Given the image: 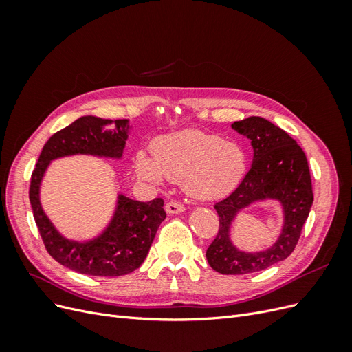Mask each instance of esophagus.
Returning <instances> with one entry per match:
<instances>
[{
    "instance_id": "1",
    "label": "esophagus",
    "mask_w": 352,
    "mask_h": 352,
    "mask_svg": "<svg viewBox=\"0 0 352 352\" xmlns=\"http://www.w3.org/2000/svg\"><path fill=\"white\" fill-rule=\"evenodd\" d=\"M166 211L168 214H179V212L185 211V206L179 201H168L166 204Z\"/></svg>"
}]
</instances>
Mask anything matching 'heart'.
<instances>
[{
	"label": "heart",
	"instance_id": "obj_1",
	"mask_svg": "<svg viewBox=\"0 0 352 352\" xmlns=\"http://www.w3.org/2000/svg\"><path fill=\"white\" fill-rule=\"evenodd\" d=\"M151 155L135 158L136 173L151 182L184 180L186 192L199 199H216L235 189L247 168L242 148L220 136L201 131H182L160 138Z\"/></svg>",
	"mask_w": 352,
	"mask_h": 352
}]
</instances>
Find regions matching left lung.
<instances>
[{
    "label": "left lung",
    "mask_w": 352,
    "mask_h": 352,
    "mask_svg": "<svg viewBox=\"0 0 352 352\" xmlns=\"http://www.w3.org/2000/svg\"><path fill=\"white\" fill-rule=\"evenodd\" d=\"M232 129L251 140L254 160L238 188L216 202L219 232L206 255L211 269L221 274H247L267 269L292 254L310 214L313 186L302 148L280 127L252 116L235 122ZM265 197L278 199L284 207L285 223L281 236L265 252H239L230 241L231 221L243 206Z\"/></svg>",
    "instance_id": "left-lung-1"
}]
</instances>
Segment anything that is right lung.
<instances>
[{
	"mask_svg": "<svg viewBox=\"0 0 352 352\" xmlns=\"http://www.w3.org/2000/svg\"><path fill=\"white\" fill-rule=\"evenodd\" d=\"M114 122V133L103 126ZM127 120H107L85 116L52 135L42 148L32 172L29 199L35 223L48 254L66 267L89 276H123L144 263L155 233L166 219L163 198L141 202L119 195L117 210L102 235L88 242L63 238L45 216L39 201L42 176L51 160L73 154L120 158L127 140Z\"/></svg>",
	"mask_w": 352,
	"mask_h": 352,
	"instance_id": "obj_1",
	"label": "right lung"
}]
</instances>
